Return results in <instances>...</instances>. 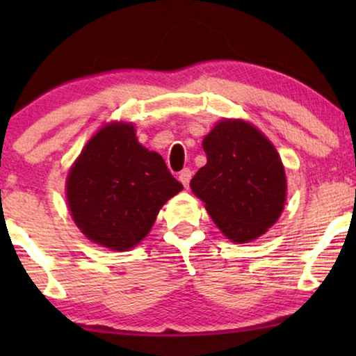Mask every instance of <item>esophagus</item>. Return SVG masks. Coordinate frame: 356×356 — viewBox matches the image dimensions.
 I'll return each instance as SVG.
<instances>
[{
	"label": "esophagus",
	"instance_id": "1",
	"mask_svg": "<svg viewBox=\"0 0 356 356\" xmlns=\"http://www.w3.org/2000/svg\"><path fill=\"white\" fill-rule=\"evenodd\" d=\"M191 177H193V172L189 168H184V170H181V172H179V175H178V179L179 181L183 183V186L184 188H188L189 186V179H191Z\"/></svg>",
	"mask_w": 356,
	"mask_h": 356
}]
</instances>
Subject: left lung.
<instances>
[{"mask_svg":"<svg viewBox=\"0 0 356 356\" xmlns=\"http://www.w3.org/2000/svg\"><path fill=\"white\" fill-rule=\"evenodd\" d=\"M207 163L197 170L193 193L206 202L228 240L246 243L261 236L280 217L286 179L274 145L254 126L223 120L202 140Z\"/></svg>","mask_w":356,"mask_h":356,"instance_id":"1","label":"left lung"}]
</instances>
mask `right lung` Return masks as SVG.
Segmentation results:
<instances>
[{
	"mask_svg": "<svg viewBox=\"0 0 356 356\" xmlns=\"http://www.w3.org/2000/svg\"><path fill=\"white\" fill-rule=\"evenodd\" d=\"M183 184L163 159L136 139L133 124H106L82 149L67 175L72 218L99 245L128 251L145 238L160 207Z\"/></svg>",
	"mask_w": 356,
	"mask_h": 356,
	"instance_id": "obj_1",
	"label": "right lung"
}]
</instances>
